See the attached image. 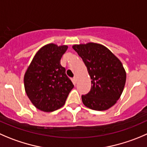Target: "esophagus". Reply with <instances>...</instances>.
<instances>
[{"instance_id":"34e87169","label":"esophagus","mask_w":147,"mask_h":147,"mask_svg":"<svg viewBox=\"0 0 147 147\" xmlns=\"http://www.w3.org/2000/svg\"><path fill=\"white\" fill-rule=\"evenodd\" d=\"M73 79H74V80H75V82H76L77 81H78V77L75 76V77H74V78H73Z\"/></svg>"}]
</instances>
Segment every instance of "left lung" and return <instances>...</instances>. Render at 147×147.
<instances>
[{
  "label": "left lung",
  "mask_w": 147,
  "mask_h": 147,
  "mask_svg": "<svg viewBox=\"0 0 147 147\" xmlns=\"http://www.w3.org/2000/svg\"><path fill=\"white\" fill-rule=\"evenodd\" d=\"M87 67L91 80L90 91L82 95L84 105L95 111H105L120 98L126 80L121 62L100 44L72 46Z\"/></svg>",
  "instance_id": "left-lung-1"
}]
</instances>
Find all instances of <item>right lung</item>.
<instances>
[{"label": "right lung", "instance_id": "right-lung-1", "mask_svg": "<svg viewBox=\"0 0 147 147\" xmlns=\"http://www.w3.org/2000/svg\"><path fill=\"white\" fill-rule=\"evenodd\" d=\"M68 47L49 44L33 58L24 75L26 93L33 105L44 112H52L63 106L71 90L72 81L60 65Z\"/></svg>", "mask_w": 147, "mask_h": 147}]
</instances>
